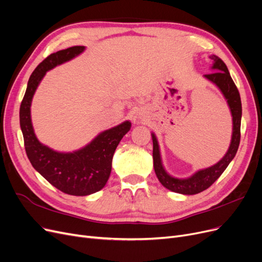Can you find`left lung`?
Masks as SVG:
<instances>
[{
  "label": "left lung",
  "instance_id": "obj_1",
  "mask_svg": "<svg viewBox=\"0 0 262 262\" xmlns=\"http://www.w3.org/2000/svg\"><path fill=\"white\" fill-rule=\"evenodd\" d=\"M210 59L213 61L212 70L214 71L211 74L204 75L208 80L217 85L230 108L232 115V138L228 151L221 161L209 168L202 169L192 174L188 179H177L169 176L163 167L161 153H159V146L155 135L152 134L153 140V162L154 170L157 179L169 190L179 192L183 195H195L209 188L214 182L217 180L225 169L228 167L230 162L236 154L240 144L241 138V118H242V104L240 93L236 85L234 84L232 78L228 72L226 64L220 59L217 55H210Z\"/></svg>",
  "mask_w": 262,
  "mask_h": 262
}]
</instances>
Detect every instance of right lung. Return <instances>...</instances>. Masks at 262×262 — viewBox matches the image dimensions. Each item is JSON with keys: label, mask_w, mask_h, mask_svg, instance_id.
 I'll return each instance as SVG.
<instances>
[{"label": "right lung", "mask_w": 262, "mask_h": 262, "mask_svg": "<svg viewBox=\"0 0 262 262\" xmlns=\"http://www.w3.org/2000/svg\"><path fill=\"white\" fill-rule=\"evenodd\" d=\"M83 50V46H74L47 56L29 79L19 113L26 152L32 166L51 185L73 196L94 194L106 185L111 172L113 154L123 136L130 129V122H123L100 133L90 144L73 153L55 152L37 140L30 110L34 93L46 72L72 60Z\"/></svg>", "instance_id": "add662e5"}]
</instances>
